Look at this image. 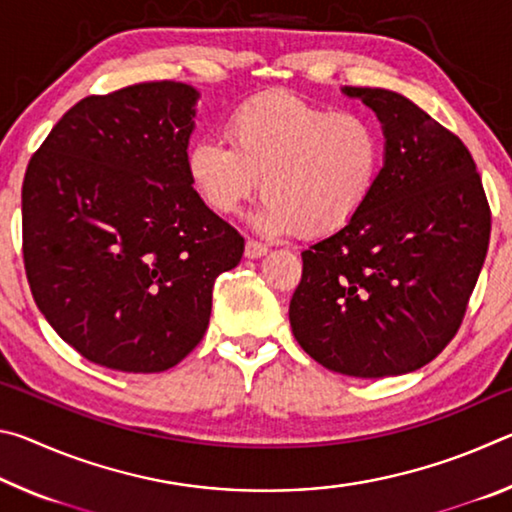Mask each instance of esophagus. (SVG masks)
I'll return each instance as SVG.
<instances>
[{
  "label": "esophagus",
  "mask_w": 512,
  "mask_h": 512,
  "mask_svg": "<svg viewBox=\"0 0 512 512\" xmlns=\"http://www.w3.org/2000/svg\"><path fill=\"white\" fill-rule=\"evenodd\" d=\"M268 253V246L262 244V241H255V239H248L246 241V257L250 259H257Z\"/></svg>",
  "instance_id": "1"
}]
</instances>
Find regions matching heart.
I'll use <instances>...</instances> for the list:
<instances>
[{"label": "heart", "instance_id": "obj_1", "mask_svg": "<svg viewBox=\"0 0 512 512\" xmlns=\"http://www.w3.org/2000/svg\"><path fill=\"white\" fill-rule=\"evenodd\" d=\"M223 133L225 140L203 135L189 146V183L219 214L237 212L262 187L255 221L271 235L343 230L368 205L384 169V137L375 121L291 92L239 103Z\"/></svg>", "mask_w": 512, "mask_h": 512}]
</instances>
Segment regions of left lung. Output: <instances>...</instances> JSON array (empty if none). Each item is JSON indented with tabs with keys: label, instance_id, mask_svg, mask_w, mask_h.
<instances>
[{
	"label": "left lung",
	"instance_id": "obj_1",
	"mask_svg": "<svg viewBox=\"0 0 512 512\" xmlns=\"http://www.w3.org/2000/svg\"><path fill=\"white\" fill-rule=\"evenodd\" d=\"M343 92L377 112L384 169L357 219L302 250L289 320L327 370L404 375L461 327L488 253L490 205L467 146L413 101L381 88Z\"/></svg>",
	"mask_w": 512,
	"mask_h": 512
}]
</instances>
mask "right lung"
<instances>
[{
    "label": "right lung",
    "instance_id": "1",
    "mask_svg": "<svg viewBox=\"0 0 512 512\" xmlns=\"http://www.w3.org/2000/svg\"><path fill=\"white\" fill-rule=\"evenodd\" d=\"M198 92L176 81L90 94L31 155L22 255L60 339L99 366L162 372L201 343L212 287L244 237L187 176Z\"/></svg>",
    "mask_w": 512,
    "mask_h": 512
}]
</instances>
